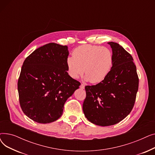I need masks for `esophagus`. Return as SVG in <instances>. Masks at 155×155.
<instances>
[{
    "label": "esophagus",
    "mask_w": 155,
    "mask_h": 155,
    "mask_svg": "<svg viewBox=\"0 0 155 155\" xmlns=\"http://www.w3.org/2000/svg\"><path fill=\"white\" fill-rule=\"evenodd\" d=\"M80 88H82V89H84V88H85V85H84V84H81V85H80Z\"/></svg>",
    "instance_id": "34e87169"
}]
</instances>
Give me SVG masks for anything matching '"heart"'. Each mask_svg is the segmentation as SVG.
<instances>
[{
  "label": "heart",
  "instance_id": "heart-1",
  "mask_svg": "<svg viewBox=\"0 0 155 155\" xmlns=\"http://www.w3.org/2000/svg\"><path fill=\"white\" fill-rule=\"evenodd\" d=\"M72 55L66 61L68 75L77 78L84 71L85 79L92 84L102 82L113 65V54L107 47L84 45L75 48Z\"/></svg>",
  "mask_w": 155,
  "mask_h": 155
}]
</instances>
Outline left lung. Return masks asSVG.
<instances>
[{
  "mask_svg": "<svg viewBox=\"0 0 155 155\" xmlns=\"http://www.w3.org/2000/svg\"><path fill=\"white\" fill-rule=\"evenodd\" d=\"M114 57L107 76L95 85L85 87L83 110L92 123L101 126L116 124L131 112L139 86L136 67L131 54L118 43L109 42Z\"/></svg>",
  "mask_w": 155,
  "mask_h": 155,
  "instance_id": "obj_1",
  "label": "left lung"
}]
</instances>
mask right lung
<instances>
[{
    "instance_id": "1",
    "label": "right lung",
    "mask_w": 155,
    "mask_h": 155,
    "mask_svg": "<svg viewBox=\"0 0 155 155\" xmlns=\"http://www.w3.org/2000/svg\"><path fill=\"white\" fill-rule=\"evenodd\" d=\"M67 46L51 43L36 49L24 60L18 82L21 107L38 123H52L80 83L67 73Z\"/></svg>"
}]
</instances>
